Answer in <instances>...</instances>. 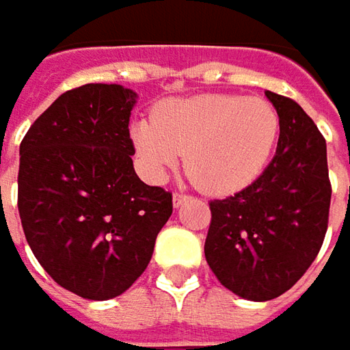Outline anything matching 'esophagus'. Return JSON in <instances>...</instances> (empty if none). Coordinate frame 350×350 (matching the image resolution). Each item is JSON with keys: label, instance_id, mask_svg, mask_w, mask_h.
<instances>
[{"label": "esophagus", "instance_id": "esophagus-1", "mask_svg": "<svg viewBox=\"0 0 350 350\" xmlns=\"http://www.w3.org/2000/svg\"><path fill=\"white\" fill-rule=\"evenodd\" d=\"M189 198H191V196L185 195V193H175V195H173V206H175V208H179L183 202H185V200H189Z\"/></svg>", "mask_w": 350, "mask_h": 350}]
</instances>
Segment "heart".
Segmentation results:
<instances>
[{
    "label": "heart",
    "instance_id": "b5f03b06",
    "mask_svg": "<svg viewBox=\"0 0 350 350\" xmlns=\"http://www.w3.org/2000/svg\"><path fill=\"white\" fill-rule=\"evenodd\" d=\"M280 136V115L261 97L206 93L171 99L155 120H138L132 142L146 175L163 181L187 154V171L204 193L235 195L267 169Z\"/></svg>",
    "mask_w": 350,
    "mask_h": 350
}]
</instances>
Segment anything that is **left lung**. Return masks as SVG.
I'll use <instances>...</instances> for the list:
<instances>
[{
  "instance_id": "1",
  "label": "left lung",
  "mask_w": 350,
  "mask_h": 350,
  "mask_svg": "<svg viewBox=\"0 0 350 350\" xmlns=\"http://www.w3.org/2000/svg\"><path fill=\"white\" fill-rule=\"evenodd\" d=\"M280 115L273 161L247 189L210 200L204 255L234 294L267 302L290 290L317 257L329 222L327 146L288 97L265 91Z\"/></svg>"
}]
</instances>
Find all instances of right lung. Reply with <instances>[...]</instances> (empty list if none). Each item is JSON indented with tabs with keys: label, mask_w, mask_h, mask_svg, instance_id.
<instances>
[{
	"label": "right lung",
	"mask_w": 350,
	"mask_h": 350,
	"mask_svg": "<svg viewBox=\"0 0 350 350\" xmlns=\"http://www.w3.org/2000/svg\"><path fill=\"white\" fill-rule=\"evenodd\" d=\"M136 93L88 83L62 93L21 142L19 216L42 269L88 300L120 296L146 271L173 200L134 171Z\"/></svg>",
	"instance_id": "right-lung-1"
}]
</instances>
